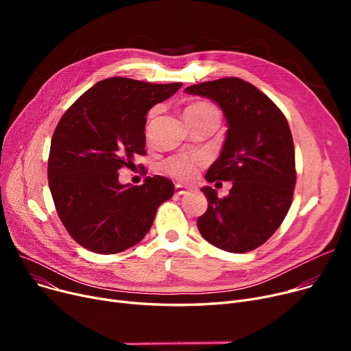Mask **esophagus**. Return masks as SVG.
Returning a JSON list of instances; mask_svg holds the SVG:
<instances>
[{"mask_svg":"<svg viewBox=\"0 0 351 351\" xmlns=\"http://www.w3.org/2000/svg\"><path fill=\"white\" fill-rule=\"evenodd\" d=\"M175 193L176 195H186V193H189V189H186L185 186H182V185H175Z\"/></svg>","mask_w":351,"mask_h":351,"instance_id":"34e87169","label":"esophagus"}]
</instances>
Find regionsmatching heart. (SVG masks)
<instances>
[{
  "instance_id": "obj_1",
  "label": "heart",
  "mask_w": 351,
  "mask_h": 351,
  "mask_svg": "<svg viewBox=\"0 0 351 351\" xmlns=\"http://www.w3.org/2000/svg\"><path fill=\"white\" fill-rule=\"evenodd\" d=\"M185 117H213L217 121L220 119V114L216 106L209 102H195L185 109ZM206 163V158L204 155L195 154H180L166 159L162 165L165 173L180 180L189 182L192 180L199 169Z\"/></svg>"
}]
</instances>
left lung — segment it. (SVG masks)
Listing matches in <instances>:
<instances>
[{"label": "left lung", "mask_w": 351, "mask_h": 351, "mask_svg": "<svg viewBox=\"0 0 351 351\" xmlns=\"http://www.w3.org/2000/svg\"><path fill=\"white\" fill-rule=\"evenodd\" d=\"M188 94L215 101L228 121L223 149L206 180H226L228 196L202 188L208 210L197 229L209 243L246 253L263 245L286 217L296 185L294 145L286 117L262 90L241 78L191 85Z\"/></svg>", "instance_id": "8db88e82"}]
</instances>
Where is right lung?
Listing matches in <instances>:
<instances>
[{"instance_id": "add662e5", "label": "right lung", "mask_w": 351, "mask_h": 351, "mask_svg": "<svg viewBox=\"0 0 351 351\" xmlns=\"http://www.w3.org/2000/svg\"><path fill=\"white\" fill-rule=\"evenodd\" d=\"M182 86L131 78L97 82L73 102L55 128L48 183L55 209L82 247L114 254L139 243L160 204L173 196L172 180L147 176L122 185L118 171L145 155L146 114Z\"/></svg>"}]
</instances>
